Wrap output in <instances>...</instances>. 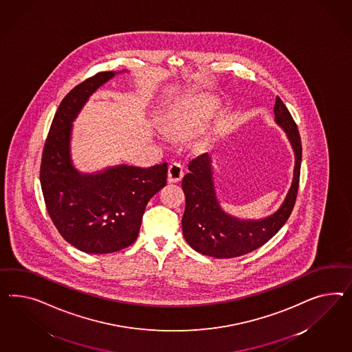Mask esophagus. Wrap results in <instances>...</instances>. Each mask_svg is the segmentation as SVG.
Here are the masks:
<instances>
[{
  "label": "esophagus",
  "instance_id": "esophagus-1",
  "mask_svg": "<svg viewBox=\"0 0 352 352\" xmlns=\"http://www.w3.org/2000/svg\"><path fill=\"white\" fill-rule=\"evenodd\" d=\"M184 173H183V166L179 162H171L168 170V182L169 183H177L181 182Z\"/></svg>",
  "mask_w": 352,
  "mask_h": 352
}]
</instances>
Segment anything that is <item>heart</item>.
Masks as SVG:
<instances>
[{"label":"heart","instance_id":"b5f03b06","mask_svg":"<svg viewBox=\"0 0 352 352\" xmlns=\"http://www.w3.org/2000/svg\"><path fill=\"white\" fill-rule=\"evenodd\" d=\"M210 115L209 106H204L197 110L187 113H173L165 115L160 120L162 129L170 135H183L196 132Z\"/></svg>","mask_w":352,"mask_h":352}]
</instances>
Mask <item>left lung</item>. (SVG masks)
I'll return each mask as SVG.
<instances>
[{"label": "left lung", "instance_id": "left-lung-1", "mask_svg": "<svg viewBox=\"0 0 352 352\" xmlns=\"http://www.w3.org/2000/svg\"><path fill=\"white\" fill-rule=\"evenodd\" d=\"M274 116L295 152L294 179L285 201L274 214L257 220L232 217L220 206L209 153L200 155L190 162V173L182 181L186 196L182 229L187 243L202 255L217 258L246 255L265 245L289 218L298 190L302 146L295 120L279 97H276Z\"/></svg>", "mask_w": 352, "mask_h": 352}]
</instances>
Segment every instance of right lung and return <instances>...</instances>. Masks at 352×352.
Segmentation results:
<instances>
[{
  "label": "right lung",
  "instance_id": "1",
  "mask_svg": "<svg viewBox=\"0 0 352 352\" xmlns=\"http://www.w3.org/2000/svg\"><path fill=\"white\" fill-rule=\"evenodd\" d=\"M115 74L97 73L64 97L42 153L39 178L48 215L64 239L87 254H110L131 246L147 202L166 184V162L151 168L122 164L92 174L73 165L72 123L89 96Z\"/></svg>",
  "mask_w": 352,
  "mask_h": 352
}]
</instances>
